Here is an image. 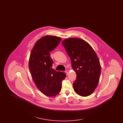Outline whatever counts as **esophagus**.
Instances as JSON below:
<instances>
[{"instance_id": "1", "label": "esophagus", "mask_w": 123, "mask_h": 123, "mask_svg": "<svg viewBox=\"0 0 123 123\" xmlns=\"http://www.w3.org/2000/svg\"><path fill=\"white\" fill-rule=\"evenodd\" d=\"M65 73H66V74L67 76L69 75V71H68V70H66V71H65Z\"/></svg>"}]
</instances>
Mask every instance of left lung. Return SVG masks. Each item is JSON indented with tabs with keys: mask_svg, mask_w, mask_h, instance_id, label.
I'll return each instance as SVG.
<instances>
[{
	"mask_svg": "<svg viewBox=\"0 0 123 123\" xmlns=\"http://www.w3.org/2000/svg\"><path fill=\"white\" fill-rule=\"evenodd\" d=\"M62 44L76 73L73 83L75 92L83 97L91 95L98 85L101 72L97 55L88 42L80 38L66 39Z\"/></svg>",
	"mask_w": 123,
	"mask_h": 123,
	"instance_id": "obj_1",
	"label": "left lung"
}]
</instances>
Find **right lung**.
Here are the masks:
<instances>
[{
    "label": "right lung",
    "mask_w": 123,
    "mask_h": 123,
    "mask_svg": "<svg viewBox=\"0 0 123 123\" xmlns=\"http://www.w3.org/2000/svg\"><path fill=\"white\" fill-rule=\"evenodd\" d=\"M61 38L52 35L43 36L36 42L30 55L29 69L37 88L47 96L59 94L66 74L52 68L50 53L58 46Z\"/></svg>",
    "instance_id": "obj_1"
}]
</instances>
